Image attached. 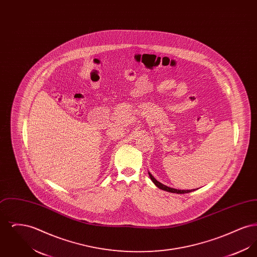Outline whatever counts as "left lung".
<instances>
[{
  "instance_id": "1",
  "label": "left lung",
  "mask_w": 257,
  "mask_h": 257,
  "mask_svg": "<svg viewBox=\"0 0 257 257\" xmlns=\"http://www.w3.org/2000/svg\"><path fill=\"white\" fill-rule=\"evenodd\" d=\"M148 174H149L151 180L153 181V183L155 184L159 189L164 190V191H167V192H170V193H174V194H187V193H191V192H193V191L196 190V189H194V190H177V189L170 188V187H168V186H166V185H164V184L158 182V181L152 176V174H151L150 172H148Z\"/></svg>"
}]
</instances>
